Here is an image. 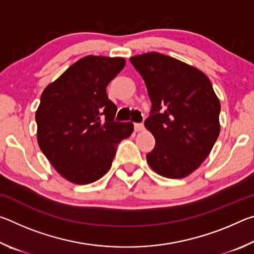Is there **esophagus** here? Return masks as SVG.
Segmentation results:
<instances>
[{"instance_id":"obj_1","label":"esophagus","mask_w":254,"mask_h":254,"mask_svg":"<svg viewBox=\"0 0 254 254\" xmlns=\"http://www.w3.org/2000/svg\"><path fill=\"white\" fill-rule=\"evenodd\" d=\"M134 130L136 132H140V131H143L144 130V126L142 123H135L134 124Z\"/></svg>"}]
</instances>
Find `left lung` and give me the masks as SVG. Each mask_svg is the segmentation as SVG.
Listing matches in <instances>:
<instances>
[{
  "instance_id": "left-lung-1",
  "label": "left lung",
  "mask_w": 254,
  "mask_h": 254,
  "mask_svg": "<svg viewBox=\"0 0 254 254\" xmlns=\"http://www.w3.org/2000/svg\"><path fill=\"white\" fill-rule=\"evenodd\" d=\"M130 62L140 72L152 103L144 127L156 145L147 154L153 171L180 179L198 168L220 134L221 103L198 68L169 56L147 53Z\"/></svg>"
}]
</instances>
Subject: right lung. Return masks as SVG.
<instances>
[{
	"instance_id": "1",
	"label": "right lung",
	"mask_w": 254,
	"mask_h": 254,
	"mask_svg": "<svg viewBox=\"0 0 254 254\" xmlns=\"http://www.w3.org/2000/svg\"><path fill=\"white\" fill-rule=\"evenodd\" d=\"M126 66L122 57L86 56L50 83L36 112L38 144L57 173L87 185L110 170L133 123L114 121L106 87Z\"/></svg>"
}]
</instances>
